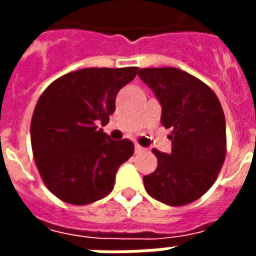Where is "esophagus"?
<instances>
[{"label": "esophagus", "mask_w": 256, "mask_h": 256, "mask_svg": "<svg viewBox=\"0 0 256 256\" xmlns=\"http://www.w3.org/2000/svg\"><path fill=\"white\" fill-rule=\"evenodd\" d=\"M134 150H136V154H142V152H145V148H142L141 145L136 144V146H134Z\"/></svg>", "instance_id": "34e87169"}]
</instances>
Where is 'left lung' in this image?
I'll use <instances>...</instances> for the list:
<instances>
[{"mask_svg": "<svg viewBox=\"0 0 256 256\" xmlns=\"http://www.w3.org/2000/svg\"><path fill=\"white\" fill-rule=\"evenodd\" d=\"M138 76L162 104V124L172 128V154L152 150L158 167L144 177L150 196L168 206L202 198L226 156V123L218 97L200 79L174 67L141 68Z\"/></svg>", "mask_w": 256, "mask_h": 256, "instance_id": "obj_1", "label": "left lung"}]
</instances>
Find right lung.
Returning a JSON list of instances; mask_svg holds the SVG:
<instances>
[{
    "label": "right lung",
    "mask_w": 256,
    "mask_h": 256,
    "mask_svg": "<svg viewBox=\"0 0 256 256\" xmlns=\"http://www.w3.org/2000/svg\"><path fill=\"white\" fill-rule=\"evenodd\" d=\"M138 67L84 68L58 78L38 98L31 119L36 168L50 192L75 206L94 203L114 189L119 166L134 154L128 140L114 141L106 126L116 94Z\"/></svg>",
    "instance_id": "right-lung-1"
}]
</instances>
